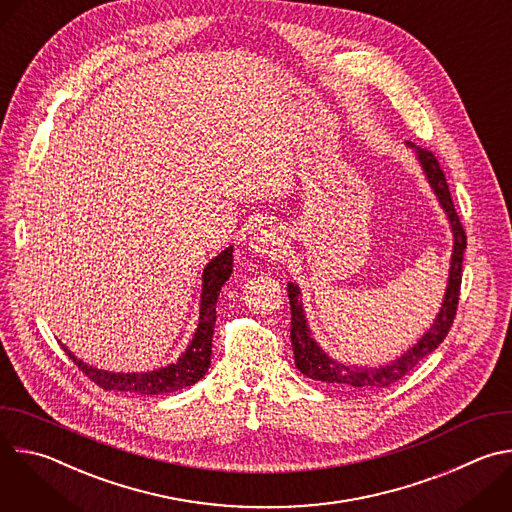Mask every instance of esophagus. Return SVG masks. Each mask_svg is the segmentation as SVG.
I'll list each match as a JSON object with an SVG mask.
<instances>
[{
    "label": "esophagus",
    "mask_w": 512,
    "mask_h": 512,
    "mask_svg": "<svg viewBox=\"0 0 512 512\" xmlns=\"http://www.w3.org/2000/svg\"><path fill=\"white\" fill-rule=\"evenodd\" d=\"M251 251L257 253V255H273V253H279L281 247H283V235L279 229L271 227V225H265L257 231V235L251 239L249 243Z\"/></svg>",
    "instance_id": "esophagus-1"
}]
</instances>
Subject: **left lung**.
<instances>
[{
	"instance_id": "left-lung-1",
	"label": "left lung",
	"mask_w": 512,
	"mask_h": 512,
	"mask_svg": "<svg viewBox=\"0 0 512 512\" xmlns=\"http://www.w3.org/2000/svg\"><path fill=\"white\" fill-rule=\"evenodd\" d=\"M407 148L413 150L423 176L427 184L431 186L437 202L444 208L448 223L454 235V247H452V259H450V273H448V285H446V294L440 306V312H437L433 324L425 330V334L409 346L401 356L387 364H379V367H362V364H350L340 358L330 356L314 338L304 302H302V289L298 283L289 281L287 283V296H289V310H291V346H294V360L300 373H304L308 379L322 381V383H332L342 389H352V391H373V389H383L405 377L415 364L433 352L437 346L444 342L448 336L458 300H460V283H462V259H464V249H466V233L462 229L460 218L456 214L450 188L446 182V176L440 168V162L435 160V156L427 150L417 148L415 143L407 141Z\"/></svg>"
}]
</instances>
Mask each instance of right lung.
<instances>
[{"mask_svg": "<svg viewBox=\"0 0 512 512\" xmlns=\"http://www.w3.org/2000/svg\"><path fill=\"white\" fill-rule=\"evenodd\" d=\"M233 273V247L212 257L202 269V294H200V310H198V326L186 350L180 354L176 362L166 364L156 371L143 373H113L93 367V364L77 358L64 344V352L72 358V362L99 387L105 391H123L137 395H164L186 389L198 383L208 367L212 354V334L216 322V300L221 294V287Z\"/></svg>", "mask_w": 512, "mask_h": 512, "instance_id": "right-lung-1", "label": "right lung"}]
</instances>
